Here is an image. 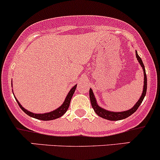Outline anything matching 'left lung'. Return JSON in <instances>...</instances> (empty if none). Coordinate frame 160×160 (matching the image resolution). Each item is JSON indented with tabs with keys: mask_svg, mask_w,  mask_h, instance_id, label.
I'll return each mask as SVG.
<instances>
[{
	"mask_svg": "<svg viewBox=\"0 0 160 160\" xmlns=\"http://www.w3.org/2000/svg\"><path fill=\"white\" fill-rule=\"evenodd\" d=\"M136 57H137V58H138V61H139L140 65H141L142 68H143V73H144V85H143V93H142L141 96H140V99L138 100V102L134 105V106L132 108H131L130 110H128V111L121 112H109V111H107V110L104 109V108H101V107H99V106H98L97 103H96V99H95L93 92H92V90L91 89H89V98H90L91 105H92V108L94 109L95 112H96V113L99 116L103 118H105V119H107V120H110V121L122 120V119L126 118L129 117L130 115H132L133 113H134V112L138 110V107L140 106V104H141L142 102H143V99H144L146 92H147V74H146L144 65H143V61H142L141 58H140V56L138 55V52H136Z\"/></svg>",
	"mask_w": 160,
	"mask_h": 160,
	"instance_id": "obj_1",
	"label": "left lung"
}]
</instances>
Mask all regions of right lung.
Wrapping results in <instances>:
<instances>
[{"instance_id": "obj_1", "label": "right lung", "mask_w": 160, "mask_h": 160, "mask_svg": "<svg viewBox=\"0 0 160 160\" xmlns=\"http://www.w3.org/2000/svg\"><path fill=\"white\" fill-rule=\"evenodd\" d=\"M76 87H77V85H75L74 87H73V88L71 89V91L68 92V96H67L66 99H65V100H64V103H63L62 106L59 107V108H57L56 110H54V111L48 112V113L34 114V113H32V112H30L27 111L26 109H25L23 107L21 106L20 103L18 101H17V99H16V100H17V103H18L19 106L20 107L21 109H22V111L25 112L26 115H29L30 117L35 118L39 119V120H42V121L54 120V119L58 118L61 117L63 115H64V113H65L67 111H68V108H69V106H70V102H71V98H72V96H73V93H74L75 89H76Z\"/></svg>"}]
</instances>
